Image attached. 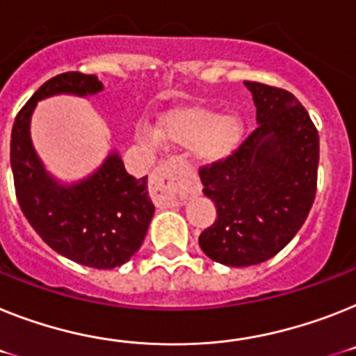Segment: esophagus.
I'll return each instance as SVG.
<instances>
[{
  "label": "esophagus",
  "mask_w": 356,
  "mask_h": 356,
  "mask_svg": "<svg viewBox=\"0 0 356 356\" xmlns=\"http://www.w3.org/2000/svg\"><path fill=\"white\" fill-rule=\"evenodd\" d=\"M195 177L193 170L177 157L161 161L152 177V197L159 208L177 206L186 197L188 183Z\"/></svg>",
  "instance_id": "esophagus-1"
}]
</instances>
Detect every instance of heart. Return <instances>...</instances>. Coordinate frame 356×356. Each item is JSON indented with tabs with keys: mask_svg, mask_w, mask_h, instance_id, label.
Returning <instances> with one entry per match:
<instances>
[{
	"mask_svg": "<svg viewBox=\"0 0 356 356\" xmlns=\"http://www.w3.org/2000/svg\"><path fill=\"white\" fill-rule=\"evenodd\" d=\"M137 137L148 146L163 145V137L173 145L192 148L201 163H215L237 148L243 139V124L234 115H219L213 110L192 108L175 110L161 122V134L150 124L141 122Z\"/></svg>",
	"mask_w": 356,
	"mask_h": 356,
	"instance_id": "obj_1",
	"label": "heart"
}]
</instances>
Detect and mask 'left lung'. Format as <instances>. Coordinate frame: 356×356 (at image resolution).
<instances>
[{
	"label": "left lung",
	"mask_w": 356,
	"mask_h": 356,
	"mask_svg": "<svg viewBox=\"0 0 356 356\" xmlns=\"http://www.w3.org/2000/svg\"><path fill=\"white\" fill-rule=\"evenodd\" d=\"M257 106V128L220 161L202 164V192L217 219L199 246L224 266L261 264L297 235L316 193L318 132L291 92L244 81Z\"/></svg>",
	"instance_id": "left-lung-1"
}]
</instances>
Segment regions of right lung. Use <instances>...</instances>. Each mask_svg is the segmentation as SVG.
Segmentation results:
<instances>
[{"mask_svg":"<svg viewBox=\"0 0 356 356\" xmlns=\"http://www.w3.org/2000/svg\"><path fill=\"white\" fill-rule=\"evenodd\" d=\"M92 74L65 72L52 77L19 110L12 128L10 166L17 202L35 234L77 264L110 270L141 248L154 217L146 177L136 179L112 154L97 172L76 186H59L47 175L31 143L35 103L54 94H95Z\"/></svg>","mask_w":356,"mask_h":356,"instance_id":"1","label":"right lung"}]
</instances>
